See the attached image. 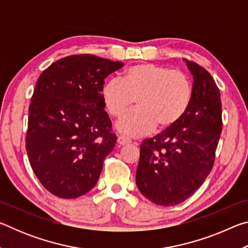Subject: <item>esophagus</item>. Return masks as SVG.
<instances>
[{
    "label": "esophagus",
    "mask_w": 248,
    "mask_h": 248,
    "mask_svg": "<svg viewBox=\"0 0 248 248\" xmlns=\"http://www.w3.org/2000/svg\"><path fill=\"white\" fill-rule=\"evenodd\" d=\"M117 142H118V144L119 145H124V144H128V143H130V142H131V140H129L128 138H125V137H118V139H117Z\"/></svg>",
    "instance_id": "obj_1"
}]
</instances>
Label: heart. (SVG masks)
<instances>
[{"label": "heart", "instance_id": "obj_1", "mask_svg": "<svg viewBox=\"0 0 248 248\" xmlns=\"http://www.w3.org/2000/svg\"><path fill=\"white\" fill-rule=\"evenodd\" d=\"M104 107L109 115L119 118L117 129L124 136L139 138L157 127L167 129L183 118L190 106L192 84L182 71L167 66L138 63L131 65L121 78H110L100 90Z\"/></svg>", "mask_w": 248, "mask_h": 248}]
</instances>
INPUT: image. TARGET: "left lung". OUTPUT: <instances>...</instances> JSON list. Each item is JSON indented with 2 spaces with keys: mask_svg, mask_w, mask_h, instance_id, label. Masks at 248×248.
<instances>
[{
  "mask_svg": "<svg viewBox=\"0 0 248 248\" xmlns=\"http://www.w3.org/2000/svg\"><path fill=\"white\" fill-rule=\"evenodd\" d=\"M194 77L190 106L177 124L142 141L137 186L158 205L182 203L211 171L222 131L220 90L207 70L187 61Z\"/></svg>",
  "mask_w": 248,
  "mask_h": 248,
  "instance_id": "obj_1",
  "label": "left lung"
}]
</instances>
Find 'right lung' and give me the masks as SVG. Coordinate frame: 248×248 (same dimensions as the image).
<instances>
[{
	"label": "right lung",
	"instance_id": "1",
	"mask_svg": "<svg viewBox=\"0 0 248 248\" xmlns=\"http://www.w3.org/2000/svg\"><path fill=\"white\" fill-rule=\"evenodd\" d=\"M124 63L93 54L62 58L36 82L26 151L33 173L52 195L73 199L98 182L117 137L100 90Z\"/></svg>",
	"mask_w": 248,
	"mask_h": 248
}]
</instances>
